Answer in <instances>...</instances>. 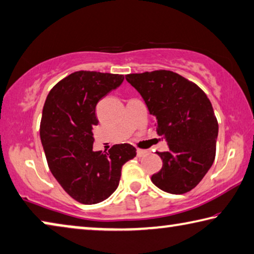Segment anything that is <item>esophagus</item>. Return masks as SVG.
Here are the masks:
<instances>
[{
  "mask_svg": "<svg viewBox=\"0 0 254 254\" xmlns=\"http://www.w3.org/2000/svg\"><path fill=\"white\" fill-rule=\"evenodd\" d=\"M148 154V152L146 149H137V156L138 157H143V156H146Z\"/></svg>",
  "mask_w": 254,
  "mask_h": 254,
  "instance_id": "obj_1",
  "label": "esophagus"
}]
</instances>
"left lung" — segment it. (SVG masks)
Wrapping results in <instances>:
<instances>
[{
	"instance_id": "obj_1",
	"label": "left lung",
	"mask_w": 254,
	"mask_h": 254,
	"mask_svg": "<svg viewBox=\"0 0 254 254\" xmlns=\"http://www.w3.org/2000/svg\"><path fill=\"white\" fill-rule=\"evenodd\" d=\"M153 115L157 134L168 143L157 152L163 166L151 180L173 194L193 189L213 165L218 123L213 106L197 84L171 70L126 75Z\"/></svg>"
}]
</instances>
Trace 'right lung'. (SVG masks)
I'll use <instances>...</instances> for the list:
<instances>
[{"label":"right lung","instance_id":"1","mask_svg":"<svg viewBox=\"0 0 254 254\" xmlns=\"http://www.w3.org/2000/svg\"><path fill=\"white\" fill-rule=\"evenodd\" d=\"M124 75L78 70L49 91L40 123V139L49 170L76 201L93 205L110 197L119 185L122 168L136 156L130 144L93 152L97 103L117 89Z\"/></svg>","mask_w":254,"mask_h":254}]
</instances>
